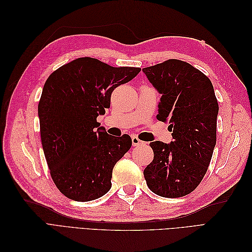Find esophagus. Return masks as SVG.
Instances as JSON below:
<instances>
[{"label": "esophagus", "instance_id": "obj_1", "mask_svg": "<svg viewBox=\"0 0 252 252\" xmlns=\"http://www.w3.org/2000/svg\"><path fill=\"white\" fill-rule=\"evenodd\" d=\"M131 140H132V145H133V146H142V145L145 144V142L140 140L138 136H135V135L132 136Z\"/></svg>", "mask_w": 252, "mask_h": 252}]
</instances>
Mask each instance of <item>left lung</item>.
<instances>
[{"mask_svg":"<svg viewBox=\"0 0 252 252\" xmlns=\"http://www.w3.org/2000/svg\"><path fill=\"white\" fill-rule=\"evenodd\" d=\"M162 94L157 119L168 122L173 141L149 145L154 161L144 170L152 192L181 197L199 186L217 143L219 104L208 77L184 61L167 60L143 68Z\"/></svg>","mask_w":252,"mask_h":252,"instance_id":"obj_1","label":"left lung"}]
</instances>
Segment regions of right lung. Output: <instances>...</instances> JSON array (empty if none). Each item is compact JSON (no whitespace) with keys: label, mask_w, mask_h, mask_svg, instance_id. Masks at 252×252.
<instances>
[{"label":"right lung","mask_w":252,"mask_h":252,"mask_svg":"<svg viewBox=\"0 0 252 252\" xmlns=\"http://www.w3.org/2000/svg\"><path fill=\"white\" fill-rule=\"evenodd\" d=\"M140 71L86 57L61 66L45 82L37 106L42 146L51 179L68 199L93 201L111 188L113 167L132 141L107 134L96 118L110 107L114 88Z\"/></svg>","instance_id":"right-lung-1"}]
</instances>
